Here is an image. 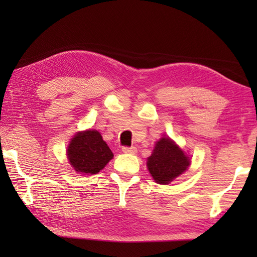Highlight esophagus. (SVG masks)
<instances>
[{
    "instance_id": "34e87169",
    "label": "esophagus",
    "mask_w": 257,
    "mask_h": 257,
    "mask_svg": "<svg viewBox=\"0 0 257 257\" xmlns=\"http://www.w3.org/2000/svg\"><path fill=\"white\" fill-rule=\"evenodd\" d=\"M136 151H137L136 147H122V152L124 154H135Z\"/></svg>"
}]
</instances>
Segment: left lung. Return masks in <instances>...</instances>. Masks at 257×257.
I'll return each instance as SVG.
<instances>
[{
	"mask_svg": "<svg viewBox=\"0 0 257 257\" xmlns=\"http://www.w3.org/2000/svg\"><path fill=\"white\" fill-rule=\"evenodd\" d=\"M189 157L169 138H161L148 158V170L157 183L168 184L187 170Z\"/></svg>",
	"mask_w": 257,
	"mask_h": 257,
	"instance_id": "1",
	"label": "left lung"
}]
</instances>
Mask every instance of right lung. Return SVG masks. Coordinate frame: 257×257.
Here are the masks:
<instances>
[{"label":"right lung","mask_w":257,"mask_h":257,"mask_svg":"<svg viewBox=\"0 0 257 257\" xmlns=\"http://www.w3.org/2000/svg\"><path fill=\"white\" fill-rule=\"evenodd\" d=\"M69 163L77 172L95 174L112 159V152L97 130L78 133L67 150Z\"/></svg>","instance_id":"1"}]
</instances>
